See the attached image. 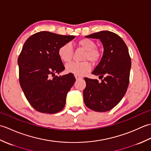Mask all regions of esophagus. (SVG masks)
I'll return each instance as SVG.
<instances>
[{
	"label": "esophagus",
	"mask_w": 151,
	"mask_h": 151,
	"mask_svg": "<svg viewBox=\"0 0 151 151\" xmlns=\"http://www.w3.org/2000/svg\"><path fill=\"white\" fill-rule=\"evenodd\" d=\"M75 78H76V80H78V79H81V78H82V76H79V75H75Z\"/></svg>",
	"instance_id": "esophagus-1"
}]
</instances>
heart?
<instances>
[{
	"label": "heart",
	"instance_id": "obj_1",
	"mask_svg": "<svg viewBox=\"0 0 151 151\" xmlns=\"http://www.w3.org/2000/svg\"><path fill=\"white\" fill-rule=\"evenodd\" d=\"M78 45L86 50L84 60H89L95 62L99 60L101 52L96 48V44L90 39H82L78 41ZM73 47L71 44L67 43L61 46L58 49V56L64 62H69L73 57ZM91 69V65L87 61L82 62H70L67 64L65 70L67 73L76 75H84Z\"/></svg>",
	"mask_w": 151,
	"mask_h": 151
}]
</instances>
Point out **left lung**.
Masks as SVG:
<instances>
[{
    "label": "left lung",
    "mask_w": 151,
    "mask_h": 151,
    "mask_svg": "<svg viewBox=\"0 0 151 151\" xmlns=\"http://www.w3.org/2000/svg\"><path fill=\"white\" fill-rule=\"evenodd\" d=\"M100 40L103 55L92 74L102 78H85L83 91L86 106L95 111H107L114 108L126 93L129 84L131 59L127 45L117 34L108 30L85 36Z\"/></svg>",
    "instance_id": "1"
}]
</instances>
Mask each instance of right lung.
<instances>
[{"label":"right lung","mask_w":151,"mask_h":151,"mask_svg":"<svg viewBox=\"0 0 151 151\" xmlns=\"http://www.w3.org/2000/svg\"><path fill=\"white\" fill-rule=\"evenodd\" d=\"M75 37L43 31L31 36L24 43L17 60L19 82L36 110L52 114L65 106L67 94L76 79L72 73L55 76L65 69L58 49Z\"/></svg>","instance_id":"right-lung-1"}]
</instances>
